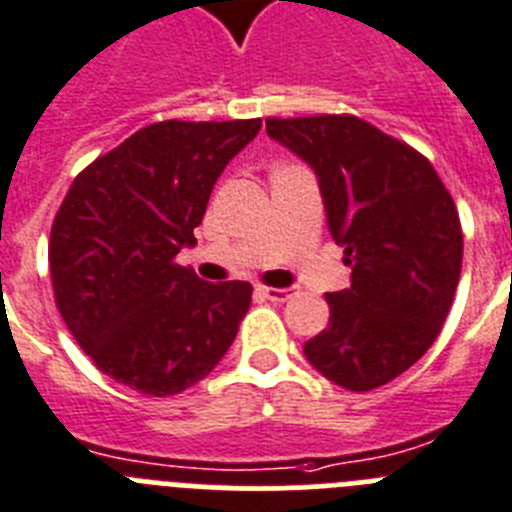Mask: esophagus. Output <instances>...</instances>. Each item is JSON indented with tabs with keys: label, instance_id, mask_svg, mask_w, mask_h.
Listing matches in <instances>:
<instances>
[{
	"label": "esophagus",
	"instance_id": "obj_1",
	"mask_svg": "<svg viewBox=\"0 0 512 512\" xmlns=\"http://www.w3.org/2000/svg\"><path fill=\"white\" fill-rule=\"evenodd\" d=\"M293 288H273V286H257V293L270 301H288L291 299Z\"/></svg>",
	"mask_w": 512,
	"mask_h": 512
}]
</instances>
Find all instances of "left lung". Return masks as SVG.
I'll return each instance as SVG.
<instances>
[{"label": "left lung", "mask_w": 512, "mask_h": 512, "mask_svg": "<svg viewBox=\"0 0 512 512\" xmlns=\"http://www.w3.org/2000/svg\"><path fill=\"white\" fill-rule=\"evenodd\" d=\"M265 131L314 167L327 224L353 283L327 293L330 324L309 363L348 391L389 384L441 335L459 286L464 234L428 157L355 115L268 118Z\"/></svg>", "instance_id": "obj_1"}]
</instances>
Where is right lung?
<instances>
[{"label": "right lung", "mask_w": 512, "mask_h": 512, "mask_svg": "<svg viewBox=\"0 0 512 512\" xmlns=\"http://www.w3.org/2000/svg\"><path fill=\"white\" fill-rule=\"evenodd\" d=\"M260 126L151 123L71 182L48 239L53 299L90 361L118 384L180 394L237 337L250 283H206L175 257L195 244L213 185Z\"/></svg>", "instance_id": "1"}]
</instances>
